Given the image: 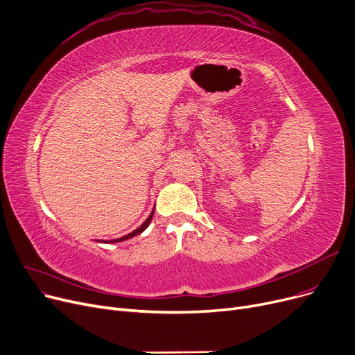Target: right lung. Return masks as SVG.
<instances>
[{"label":"right lung","mask_w":355,"mask_h":355,"mask_svg":"<svg viewBox=\"0 0 355 355\" xmlns=\"http://www.w3.org/2000/svg\"><path fill=\"white\" fill-rule=\"evenodd\" d=\"M155 210V209H154ZM154 210L151 211V214H149V217L142 223V225L137 229V230H134L132 233H129V234H126V236H122V237H119V239H114V240H106L105 243H118V241H123V240H128V239H130V237H135V236H138L139 233H142L148 226H149V223H151V220H153V216H154Z\"/></svg>","instance_id":"obj_1"}]
</instances>
